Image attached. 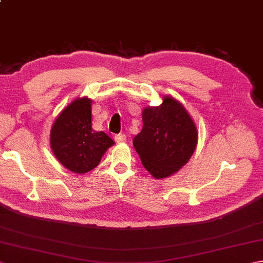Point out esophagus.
<instances>
[{
    "mask_svg": "<svg viewBox=\"0 0 263 263\" xmlns=\"http://www.w3.org/2000/svg\"><path fill=\"white\" fill-rule=\"evenodd\" d=\"M115 141H116L117 143L125 142V141H126L125 135H122V133H120V135H116V136H115Z\"/></svg>",
    "mask_w": 263,
    "mask_h": 263,
    "instance_id": "34e87169",
    "label": "esophagus"
}]
</instances>
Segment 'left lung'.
Wrapping results in <instances>:
<instances>
[{"instance_id":"1","label":"left lung","mask_w":263,"mask_h":263,"mask_svg":"<svg viewBox=\"0 0 263 263\" xmlns=\"http://www.w3.org/2000/svg\"><path fill=\"white\" fill-rule=\"evenodd\" d=\"M143 126L133 139L141 163L156 178L174 174L193 155L198 142L194 122L181 103L164 97L157 107L142 111Z\"/></svg>"}]
</instances>
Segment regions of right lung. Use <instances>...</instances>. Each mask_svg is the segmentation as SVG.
I'll return each mask as SVG.
<instances>
[{
    "label": "right lung",
    "instance_id": "add662e5",
    "mask_svg": "<svg viewBox=\"0 0 263 263\" xmlns=\"http://www.w3.org/2000/svg\"><path fill=\"white\" fill-rule=\"evenodd\" d=\"M114 141L91 127V99L78 98L62 110L51 130V148L66 168L78 174L93 170Z\"/></svg>",
    "mask_w": 263,
    "mask_h": 263
}]
</instances>
